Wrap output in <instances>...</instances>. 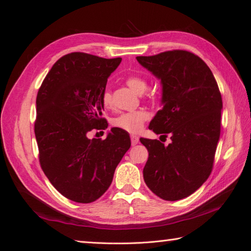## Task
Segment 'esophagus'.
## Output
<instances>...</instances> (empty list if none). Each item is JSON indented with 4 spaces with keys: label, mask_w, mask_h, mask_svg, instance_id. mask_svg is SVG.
<instances>
[{
    "label": "esophagus",
    "mask_w": 251,
    "mask_h": 251,
    "mask_svg": "<svg viewBox=\"0 0 251 251\" xmlns=\"http://www.w3.org/2000/svg\"><path fill=\"white\" fill-rule=\"evenodd\" d=\"M138 141H139V138L137 137V136H134V135H132V136H131V142H132V146H136V144L138 143Z\"/></svg>",
    "instance_id": "1"
}]
</instances>
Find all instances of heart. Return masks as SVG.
I'll list each match as a JSON object with an SVG mask.
<instances>
[{
    "label": "heart",
    "mask_w": 251,
    "mask_h": 251,
    "mask_svg": "<svg viewBox=\"0 0 251 251\" xmlns=\"http://www.w3.org/2000/svg\"><path fill=\"white\" fill-rule=\"evenodd\" d=\"M125 81L128 87L138 94L144 93L149 88L148 81L141 76H137V75H128ZM100 100L105 109H111L113 107V95L110 88H105L102 91ZM148 118L149 114L143 110L125 112L112 119V126L125 132L135 134L141 130Z\"/></svg>",
    "instance_id": "obj_1"
}]
</instances>
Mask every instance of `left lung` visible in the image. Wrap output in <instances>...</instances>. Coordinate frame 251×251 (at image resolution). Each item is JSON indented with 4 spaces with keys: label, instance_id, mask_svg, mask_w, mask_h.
Instances as JSON below:
<instances>
[{
    "label": "left lung",
    "instance_id": "obj_1",
    "mask_svg": "<svg viewBox=\"0 0 251 251\" xmlns=\"http://www.w3.org/2000/svg\"><path fill=\"white\" fill-rule=\"evenodd\" d=\"M162 83V104L149 126L172 142L140 138L149 151L143 169L148 187L166 201L195 193L212 171L221 132L222 97L214 74L198 55L171 50L137 56Z\"/></svg>",
    "mask_w": 251,
    "mask_h": 251
}]
</instances>
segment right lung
Listing matches in <instances>:
<instances>
[{
  "mask_svg": "<svg viewBox=\"0 0 251 251\" xmlns=\"http://www.w3.org/2000/svg\"><path fill=\"white\" fill-rule=\"evenodd\" d=\"M120 62L121 57L69 53L52 66L37 92L34 133L41 168L74 202L100 198L131 147L130 136L116 127L103 140L88 138L89 132L108 127L100 96Z\"/></svg>",
  "mask_w": 251,
  "mask_h": 251,
  "instance_id": "1",
  "label": "right lung"
}]
</instances>
